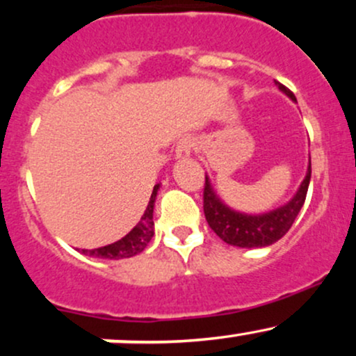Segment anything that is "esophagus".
Here are the masks:
<instances>
[{
  "label": "esophagus",
  "instance_id": "esophagus-1",
  "mask_svg": "<svg viewBox=\"0 0 356 356\" xmlns=\"http://www.w3.org/2000/svg\"><path fill=\"white\" fill-rule=\"evenodd\" d=\"M192 147H194V138L184 137V138H181V140H179L177 147H175V155H177L179 159L189 157L191 152H192Z\"/></svg>",
  "mask_w": 356,
  "mask_h": 356
}]
</instances>
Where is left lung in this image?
Returning <instances> with one entry per match:
<instances>
[{
  "instance_id": "8db88e82",
  "label": "left lung",
  "mask_w": 356,
  "mask_h": 356,
  "mask_svg": "<svg viewBox=\"0 0 356 356\" xmlns=\"http://www.w3.org/2000/svg\"><path fill=\"white\" fill-rule=\"evenodd\" d=\"M277 87L283 90L291 100H296L295 93L283 83L277 81ZM309 179H312V162H309L308 174H306L303 184H301L298 194L293 201L286 204L284 207L268 212L263 216H246L231 211L219 201L218 195L211 189V184L206 177L204 184V214L209 227L219 236L224 243L239 248H263L276 243L281 239L289 227L295 222L296 216L303 207L306 192H308Z\"/></svg>"
}]
</instances>
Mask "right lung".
I'll use <instances>...</instances> for the list:
<instances>
[{
  "label": "right lung",
  "instance_id": "obj_1",
  "mask_svg": "<svg viewBox=\"0 0 356 356\" xmlns=\"http://www.w3.org/2000/svg\"><path fill=\"white\" fill-rule=\"evenodd\" d=\"M159 186L154 187L152 195H150L149 206L142 216V219L138 220L137 226L134 227L125 238H122L117 243L108 244V246H102L97 249H83V254H90L93 257H104V259H122V257H130L136 256L138 252H142L147 248V244L150 243L154 236V201L155 195H157Z\"/></svg>",
  "mask_w": 356,
  "mask_h": 356
}]
</instances>
